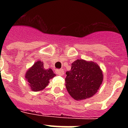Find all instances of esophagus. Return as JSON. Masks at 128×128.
Listing matches in <instances>:
<instances>
[{"label":"esophagus","mask_w":128,"mask_h":128,"mask_svg":"<svg viewBox=\"0 0 128 128\" xmlns=\"http://www.w3.org/2000/svg\"><path fill=\"white\" fill-rule=\"evenodd\" d=\"M56 73L59 75H62L64 74V70H56Z\"/></svg>","instance_id":"esophagus-1"}]
</instances>
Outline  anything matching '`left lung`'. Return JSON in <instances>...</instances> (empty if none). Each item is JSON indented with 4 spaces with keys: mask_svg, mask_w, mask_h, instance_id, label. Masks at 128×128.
I'll return each mask as SVG.
<instances>
[{
    "mask_svg": "<svg viewBox=\"0 0 128 128\" xmlns=\"http://www.w3.org/2000/svg\"><path fill=\"white\" fill-rule=\"evenodd\" d=\"M67 91L75 100H83L96 94L103 82V73L94 62L77 60L66 72Z\"/></svg>",
    "mask_w": 128,
    "mask_h": 128,
    "instance_id": "left-lung-1",
    "label": "left lung"
}]
</instances>
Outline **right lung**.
Segmentation results:
<instances>
[{"instance_id":"1","label":"right lung","mask_w":128,"mask_h":128,"mask_svg":"<svg viewBox=\"0 0 128 128\" xmlns=\"http://www.w3.org/2000/svg\"><path fill=\"white\" fill-rule=\"evenodd\" d=\"M55 75L51 68L45 69L43 62L38 61L26 71L25 79L32 90L38 92L44 89Z\"/></svg>"}]
</instances>
